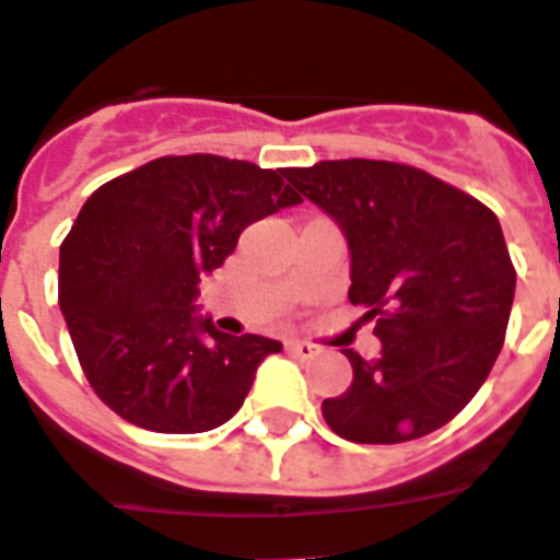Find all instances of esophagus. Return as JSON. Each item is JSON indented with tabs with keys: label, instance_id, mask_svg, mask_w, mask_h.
I'll return each instance as SVG.
<instances>
[{
	"label": "esophagus",
	"instance_id": "34e87169",
	"mask_svg": "<svg viewBox=\"0 0 560 560\" xmlns=\"http://www.w3.org/2000/svg\"><path fill=\"white\" fill-rule=\"evenodd\" d=\"M285 348H289L294 357H300V360H312V357H317V351H319L314 342H305V339H291Z\"/></svg>",
	"mask_w": 560,
	"mask_h": 560
}]
</instances>
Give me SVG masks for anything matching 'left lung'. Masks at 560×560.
<instances>
[{"instance_id": "left-lung-1", "label": "left lung", "mask_w": 560, "mask_h": 560, "mask_svg": "<svg viewBox=\"0 0 560 560\" xmlns=\"http://www.w3.org/2000/svg\"><path fill=\"white\" fill-rule=\"evenodd\" d=\"M285 180L346 234L348 300L382 342L371 362L346 351L353 382L323 402L328 428L360 444L428 436L470 402L504 346L515 269L499 218L394 161H319Z\"/></svg>"}]
</instances>
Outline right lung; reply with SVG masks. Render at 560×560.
Wrapping results in <instances>:
<instances>
[{"mask_svg":"<svg viewBox=\"0 0 560 560\" xmlns=\"http://www.w3.org/2000/svg\"><path fill=\"white\" fill-rule=\"evenodd\" d=\"M285 170L166 155L98 186L59 252V305L107 408L155 433H203L241 410L277 339L232 337L198 314L200 277L248 223L300 195Z\"/></svg>","mask_w":560,"mask_h":560,"instance_id":"1","label":"right lung"}]
</instances>
